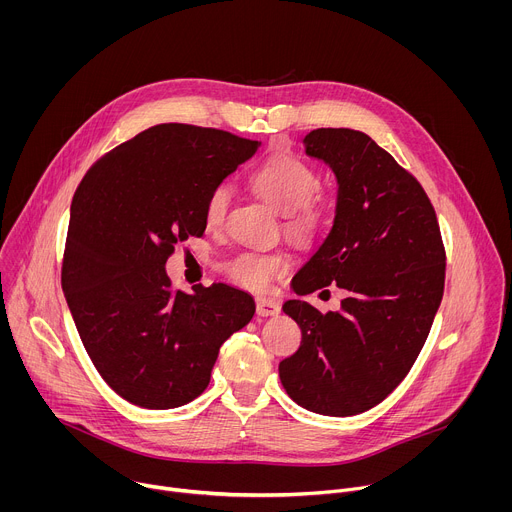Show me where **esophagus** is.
<instances>
[{"label": "esophagus", "instance_id": "1", "mask_svg": "<svg viewBox=\"0 0 512 512\" xmlns=\"http://www.w3.org/2000/svg\"><path fill=\"white\" fill-rule=\"evenodd\" d=\"M255 308H257L259 316H275L281 310L279 304L275 300H269V298H257L255 300Z\"/></svg>", "mask_w": 512, "mask_h": 512}]
</instances>
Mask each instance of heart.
Segmentation results:
<instances>
[{
    "instance_id": "heart-1",
    "label": "heart",
    "mask_w": 512,
    "mask_h": 512,
    "mask_svg": "<svg viewBox=\"0 0 512 512\" xmlns=\"http://www.w3.org/2000/svg\"><path fill=\"white\" fill-rule=\"evenodd\" d=\"M251 184L271 208L285 216L283 227L289 237L310 243L324 231L328 212L312 198L320 188V176L302 158L287 152L267 158L251 174ZM227 208L229 188L225 184L212 188L204 204V223L210 229H218L225 223ZM287 269L289 259L277 251H243L225 267L235 283L251 291L267 289Z\"/></svg>"
}]
</instances>
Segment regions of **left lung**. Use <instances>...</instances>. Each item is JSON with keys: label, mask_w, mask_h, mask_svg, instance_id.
<instances>
[{"label": "left lung", "mask_w": 512, "mask_h": 512, "mask_svg": "<svg viewBox=\"0 0 512 512\" xmlns=\"http://www.w3.org/2000/svg\"><path fill=\"white\" fill-rule=\"evenodd\" d=\"M304 141L340 188L334 227L294 289L306 296L336 283L346 298L326 314L283 304L302 346L279 362V379L302 407L346 417L379 405L411 371L444 298L446 247L419 180L367 133L320 127Z\"/></svg>", "instance_id": "left-lung-1"}]
</instances>
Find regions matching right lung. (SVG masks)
<instances>
[{"mask_svg":"<svg viewBox=\"0 0 512 512\" xmlns=\"http://www.w3.org/2000/svg\"><path fill=\"white\" fill-rule=\"evenodd\" d=\"M255 150L223 129L154 125L101 156L72 196L64 298L95 369L133 405L196 399L223 342L255 314L237 287L184 294L164 269L178 243L204 235L210 190Z\"/></svg>","mask_w":512,"mask_h":512,"instance_id":"1","label":"right lung"}]
</instances>
